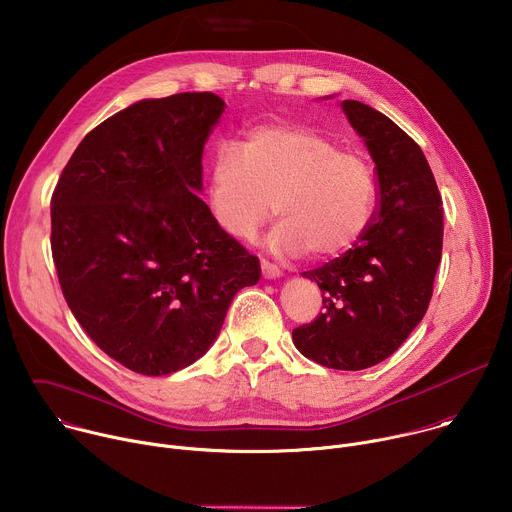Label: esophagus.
Segmentation results:
<instances>
[{"label":"esophagus","mask_w":512,"mask_h":512,"mask_svg":"<svg viewBox=\"0 0 512 512\" xmlns=\"http://www.w3.org/2000/svg\"><path fill=\"white\" fill-rule=\"evenodd\" d=\"M261 273H263L265 279H277V277L283 275V271L277 265H273V263H269L265 259L261 261Z\"/></svg>","instance_id":"1"}]
</instances>
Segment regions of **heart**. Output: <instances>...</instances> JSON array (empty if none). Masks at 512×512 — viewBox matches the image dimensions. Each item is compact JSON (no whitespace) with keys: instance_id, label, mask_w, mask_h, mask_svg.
Here are the masks:
<instances>
[{"instance_id":"obj_1","label":"heart","mask_w":512,"mask_h":512,"mask_svg":"<svg viewBox=\"0 0 512 512\" xmlns=\"http://www.w3.org/2000/svg\"><path fill=\"white\" fill-rule=\"evenodd\" d=\"M214 223L237 241L255 239L271 212L281 223L267 237L275 255L328 259L367 231L375 204L373 166L340 152L322 133L294 125H261L223 145L208 172Z\"/></svg>"}]
</instances>
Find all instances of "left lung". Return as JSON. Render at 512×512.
<instances>
[{
	"mask_svg": "<svg viewBox=\"0 0 512 512\" xmlns=\"http://www.w3.org/2000/svg\"><path fill=\"white\" fill-rule=\"evenodd\" d=\"M377 172V212L340 257L304 271L322 289L324 312L291 334L310 360L362 371L389 358L427 312L442 259L444 208L419 145L387 115L342 101Z\"/></svg>",
	"mask_w": 512,
	"mask_h": 512,
	"instance_id": "1",
	"label": "left lung"
}]
</instances>
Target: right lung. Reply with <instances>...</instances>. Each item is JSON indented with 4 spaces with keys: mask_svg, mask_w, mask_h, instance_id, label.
Returning <instances> with one entry per match:
<instances>
[{
    "mask_svg": "<svg viewBox=\"0 0 512 512\" xmlns=\"http://www.w3.org/2000/svg\"><path fill=\"white\" fill-rule=\"evenodd\" d=\"M214 93L141 99L85 135L50 202L64 300L91 340L133 373L196 362L259 259L214 223L202 152L225 111Z\"/></svg>",
    "mask_w": 512,
    "mask_h": 512,
    "instance_id": "1",
    "label": "right lung"
}]
</instances>
